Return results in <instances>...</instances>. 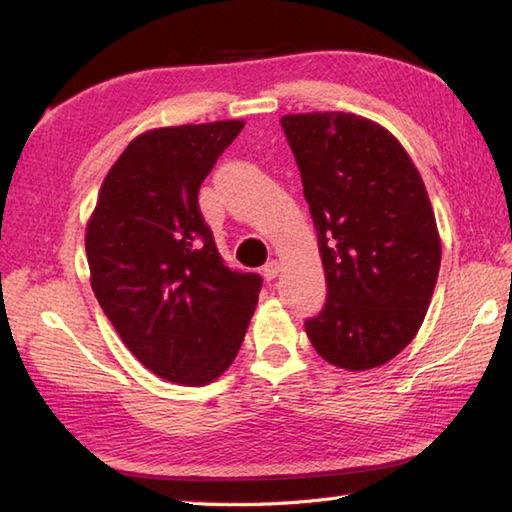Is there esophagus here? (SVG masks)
<instances>
[{
  "label": "esophagus",
  "instance_id": "obj_1",
  "mask_svg": "<svg viewBox=\"0 0 512 512\" xmlns=\"http://www.w3.org/2000/svg\"><path fill=\"white\" fill-rule=\"evenodd\" d=\"M279 270H281V264L277 259H270V262H266V266L262 268V275L266 281H273L279 275Z\"/></svg>",
  "mask_w": 512,
  "mask_h": 512
}]
</instances>
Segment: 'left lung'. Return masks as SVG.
Listing matches in <instances>:
<instances>
[{"label": "left lung", "mask_w": 512, "mask_h": 512, "mask_svg": "<svg viewBox=\"0 0 512 512\" xmlns=\"http://www.w3.org/2000/svg\"><path fill=\"white\" fill-rule=\"evenodd\" d=\"M317 231L328 301L306 321L330 365H385L418 334L442 244L420 171L400 140L350 112L281 116Z\"/></svg>", "instance_id": "left-lung-1"}]
</instances>
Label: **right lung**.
Here are the masks:
<instances>
[{
  "label": "right lung",
  "instance_id": "1",
  "mask_svg": "<svg viewBox=\"0 0 512 512\" xmlns=\"http://www.w3.org/2000/svg\"><path fill=\"white\" fill-rule=\"evenodd\" d=\"M244 121L138 134L101 184L85 226L90 284L140 363L169 383L220 378L242 347L262 277L233 273L198 206L202 180Z\"/></svg>",
  "mask_w": 512,
  "mask_h": 512
}]
</instances>
